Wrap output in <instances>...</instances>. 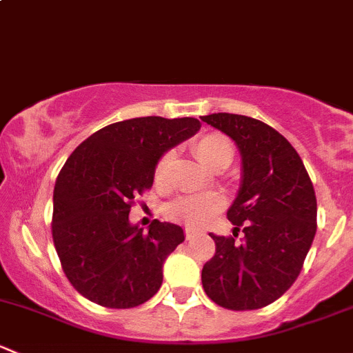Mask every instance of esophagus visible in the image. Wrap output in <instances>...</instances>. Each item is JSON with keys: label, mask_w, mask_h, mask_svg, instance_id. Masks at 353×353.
<instances>
[{"label": "esophagus", "mask_w": 353, "mask_h": 353, "mask_svg": "<svg viewBox=\"0 0 353 353\" xmlns=\"http://www.w3.org/2000/svg\"><path fill=\"white\" fill-rule=\"evenodd\" d=\"M184 234H186V239H193L198 234V230L193 229V227H186V229H184Z\"/></svg>", "instance_id": "1"}]
</instances>
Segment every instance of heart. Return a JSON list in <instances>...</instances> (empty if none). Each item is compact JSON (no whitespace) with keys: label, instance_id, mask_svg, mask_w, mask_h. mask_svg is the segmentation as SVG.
Wrapping results in <instances>:
<instances>
[{"label":"heart","instance_id":"1","mask_svg":"<svg viewBox=\"0 0 353 353\" xmlns=\"http://www.w3.org/2000/svg\"><path fill=\"white\" fill-rule=\"evenodd\" d=\"M193 150L198 159L201 160V163H205L212 170L223 165V163H230V160L234 157L232 145H230L229 138L220 133H210L201 137L199 140L194 141ZM172 152H165V154L157 160L155 181H159V183L165 181L170 165H172ZM222 206L223 199L216 196V194H201V196L184 198L181 201L174 203L170 206V215L179 220H184L190 225H203L216 212H220Z\"/></svg>","mask_w":353,"mask_h":353}]
</instances>
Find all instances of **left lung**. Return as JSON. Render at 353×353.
Here are the masks:
<instances>
[{
	"label": "left lung",
	"mask_w": 353,
	"mask_h": 353,
	"mask_svg": "<svg viewBox=\"0 0 353 353\" xmlns=\"http://www.w3.org/2000/svg\"><path fill=\"white\" fill-rule=\"evenodd\" d=\"M236 141L243 159L241 188L227 212L244 239L210 234L216 251L201 272L206 295L232 311L272 304L292 287L316 236L311 177L285 137L254 117L203 116Z\"/></svg>",
	"instance_id": "8db88e82"
}]
</instances>
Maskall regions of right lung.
<instances>
[{"label": "right lung", "instance_id": "obj_1", "mask_svg": "<svg viewBox=\"0 0 353 353\" xmlns=\"http://www.w3.org/2000/svg\"><path fill=\"white\" fill-rule=\"evenodd\" d=\"M199 128L194 117H134L95 131L68 157L52 196V241L66 279L85 299L130 309L159 292L183 229L154 220L147 232L128 215L154 184L157 160Z\"/></svg>", "mask_w": 353, "mask_h": 353}]
</instances>
